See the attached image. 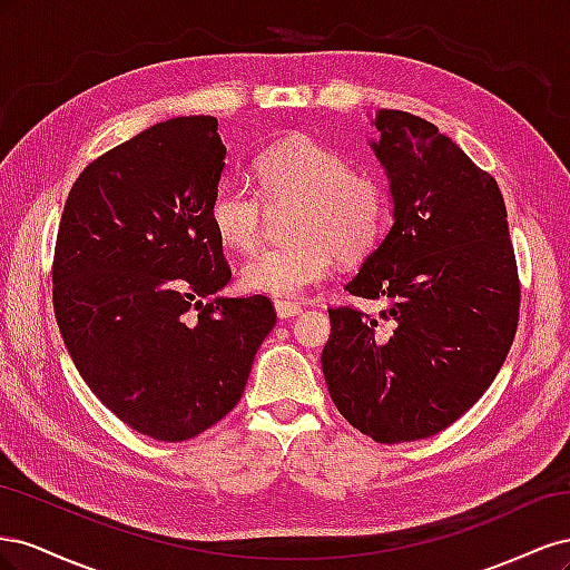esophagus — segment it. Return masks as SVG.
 <instances>
[{
	"instance_id": "34e87169",
	"label": "esophagus",
	"mask_w": 570,
	"mask_h": 570,
	"mask_svg": "<svg viewBox=\"0 0 570 570\" xmlns=\"http://www.w3.org/2000/svg\"><path fill=\"white\" fill-rule=\"evenodd\" d=\"M275 312H278V318H292L302 312V306L297 302H287V299H278L275 302Z\"/></svg>"
}]
</instances>
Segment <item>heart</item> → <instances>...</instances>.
<instances>
[{"mask_svg": "<svg viewBox=\"0 0 570 570\" xmlns=\"http://www.w3.org/2000/svg\"><path fill=\"white\" fill-rule=\"evenodd\" d=\"M254 189L223 180L209 197L212 228L223 247L252 252L264 235V204H295L285 245L266 247L243 266L249 292L297 297L342 262H358L381 243L392 214L387 183L373 170L354 168L340 149L312 137L271 145L252 161Z\"/></svg>", "mask_w": 570, "mask_h": 570, "instance_id": "obj_1", "label": "heart"}]
</instances>
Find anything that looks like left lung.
Instances as JSON below:
<instances>
[{
	"label": "left lung",
	"instance_id": "left-lung-1",
	"mask_svg": "<svg viewBox=\"0 0 570 570\" xmlns=\"http://www.w3.org/2000/svg\"><path fill=\"white\" fill-rule=\"evenodd\" d=\"M375 126L394 223L344 289L383 312L327 306L321 366L342 416L396 444L442 433L485 394L519 327L521 281L488 170L421 116L383 109Z\"/></svg>",
	"mask_w": 570,
	"mask_h": 570
}]
</instances>
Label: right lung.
<instances>
[{
    "label": "right lung",
    "instance_id": "1",
    "mask_svg": "<svg viewBox=\"0 0 570 570\" xmlns=\"http://www.w3.org/2000/svg\"><path fill=\"white\" fill-rule=\"evenodd\" d=\"M214 116L164 120L82 170L59 220L51 299L78 373L161 442L235 409L275 325L268 297L204 302L230 281L206 206L226 145Z\"/></svg>",
    "mask_w": 570,
    "mask_h": 570
}]
</instances>
